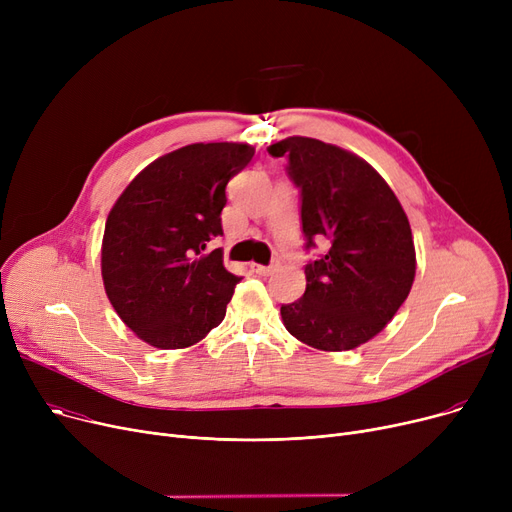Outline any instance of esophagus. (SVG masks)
<instances>
[{
	"mask_svg": "<svg viewBox=\"0 0 512 512\" xmlns=\"http://www.w3.org/2000/svg\"><path fill=\"white\" fill-rule=\"evenodd\" d=\"M253 270L261 276H270L272 272H276V265H253Z\"/></svg>",
	"mask_w": 512,
	"mask_h": 512,
	"instance_id": "obj_1",
	"label": "esophagus"
}]
</instances>
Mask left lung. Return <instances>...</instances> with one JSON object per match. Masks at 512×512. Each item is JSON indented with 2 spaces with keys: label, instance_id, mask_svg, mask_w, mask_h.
Masks as SVG:
<instances>
[{
  "label": "left lung",
  "instance_id": "1",
  "mask_svg": "<svg viewBox=\"0 0 512 512\" xmlns=\"http://www.w3.org/2000/svg\"><path fill=\"white\" fill-rule=\"evenodd\" d=\"M267 151L288 159L305 249L315 240L328 245L305 265L303 297L282 305L284 326L319 351H351L380 334L409 297L415 245L407 213L367 161L340 147L288 137Z\"/></svg>",
  "mask_w": 512,
  "mask_h": 512
}]
</instances>
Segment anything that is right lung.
<instances>
[{"label":"right lung","mask_w":512,"mask_h":512,"mask_svg":"<svg viewBox=\"0 0 512 512\" xmlns=\"http://www.w3.org/2000/svg\"><path fill=\"white\" fill-rule=\"evenodd\" d=\"M242 143H195L155 159L105 222L101 276L124 324L157 348H186L222 324L240 276L222 251L228 182L249 166Z\"/></svg>","instance_id":"add662e5"}]
</instances>
